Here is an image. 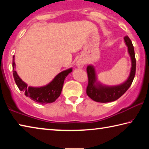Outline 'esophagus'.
Returning a JSON list of instances; mask_svg holds the SVG:
<instances>
[{
    "label": "esophagus",
    "mask_w": 149,
    "mask_h": 149,
    "mask_svg": "<svg viewBox=\"0 0 149 149\" xmlns=\"http://www.w3.org/2000/svg\"><path fill=\"white\" fill-rule=\"evenodd\" d=\"M84 64H85V62L84 61V60L82 59H78L76 62V65L79 68H81L84 66Z\"/></svg>",
    "instance_id": "1"
}]
</instances>
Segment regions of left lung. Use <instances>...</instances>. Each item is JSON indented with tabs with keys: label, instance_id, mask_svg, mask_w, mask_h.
<instances>
[{
	"label": "left lung",
	"instance_id": "left-lung-1",
	"mask_svg": "<svg viewBox=\"0 0 149 149\" xmlns=\"http://www.w3.org/2000/svg\"><path fill=\"white\" fill-rule=\"evenodd\" d=\"M124 41L127 45L128 52L132 59V68L128 79L120 85L117 86H106L97 81L95 68L93 65H89L87 67L88 76V85L86 93L88 97L92 100L99 102H109L116 100L124 94L132 85L135 77L136 70V60L134 47L132 42L128 36L124 37Z\"/></svg>",
	"mask_w": 149,
	"mask_h": 149
}]
</instances>
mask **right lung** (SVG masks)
Instances as JSON below:
<instances>
[{
  "mask_svg": "<svg viewBox=\"0 0 149 149\" xmlns=\"http://www.w3.org/2000/svg\"><path fill=\"white\" fill-rule=\"evenodd\" d=\"M16 64L14 62V56L12 60L13 75L18 89L23 91L26 97H29L35 102L40 104H47L54 102L61 94L64 85V79L70 73L72 72V68L64 70L58 74L54 79L49 84L41 87H27V85L18 76L16 70Z\"/></svg>",
  "mask_w": 149,
  "mask_h": 149,
  "instance_id": "add662e5",
  "label": "right lung"
}]
</instances>
